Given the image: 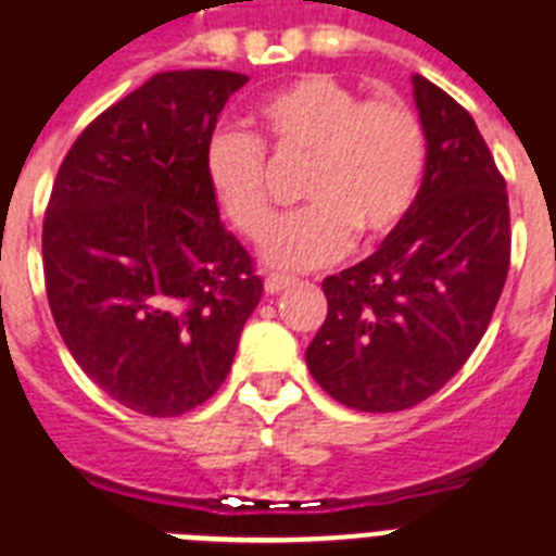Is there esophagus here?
<instances>
[{
  "instance_id": "obj_1",
  "label": "esophagus",
  "mask_w": 556,
  "mask_h": 556,
  "mask_svg": "<svg viewBox=\"0 0 556 556\" xmlns=\"http://www.w3.org/2000/svg\"><path fill=\"white\" fill-rule=\"evenodd\" d=\"M292 283H295V278H292V275L273 273V275H267V278H264V289H267L269 295H275V292H283V289L292 287Z\"/></svg>"
}]
</instances>
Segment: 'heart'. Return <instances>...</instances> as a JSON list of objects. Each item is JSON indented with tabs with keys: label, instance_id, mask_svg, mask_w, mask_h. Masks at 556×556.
I'll return each instance as SVG.
<instances>
[{
	"label": "heart",
	"instance_id": "b5f03b06",
	"mask_svg": "<svg viewBox=\"0 0 556 556\" xmlns=\"http://www.w3.org/2000/svg\"><path fill=\"white\" fill-rule=\"evenodd\" d=\"M261 142L283 160H309L306 211L283 222L264 258L278 269H315L343 258L354 236L379 239L402 225L427 168L419 115L396 98H363L334 75L312 73L269 92L255 109ZM258 137L222 129L205 151V177L222 216L261 241L275 225Z\"/></svg>",
	"mask_w": 556,
	"mask_h": 556
}]
</instances>
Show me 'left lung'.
<instances>
[{
  "mask_svg": "<svg viewBox=\"0 0 556 556\" xmlns=\"http://www.w3.org/2000/svg\"><path fill=\"white\" fill-rule=\"evenodd\" d=\"M427 137L421 191L374 255L324 281L329 312L306 349L317 386L365 414L405 410L462 371L509 273V197L476 121L414 75Z\"/></svg>",
  "mask_w": 556,
  "mask_h": 556,
  "instance_id": "left-lung-1",
  "label": "left lung"
}]
</instances>
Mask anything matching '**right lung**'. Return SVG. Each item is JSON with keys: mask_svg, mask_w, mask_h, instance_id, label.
<instances>
[{"mask_svg": "<svg viewBox=\"0 0 556 556\" xmlns=\"http://www.w3.org/2000/svg\"><path fill=\"white\" fill-rule=\"evenodd\" d=\"M247 75L156 73L80 131L52 182V320L94 386L146 416L207 402L264 283L219 222L205 151Z\"/></svg>", "mask_w": 556, "mask_h": 556, "instance_id": "1", "label": "right lung"}]
</instances>
